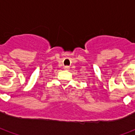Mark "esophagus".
Returning a JSON list of instances; mask_svg holds the SVG:
<instances>
[{"label":"esophagus","mask_w":135,"mask_h":135,"mask_svg":"<svg viewBox=\"0 0 135 135\" xmlns=\"http://www.w3.org/2000/svg\"><path fill=\"white\" fill-rule=\"evenodd\" d=\"M69 66H65V69H69Z\"/></svg>","instance_id":"34e87169"}]
</instances>
